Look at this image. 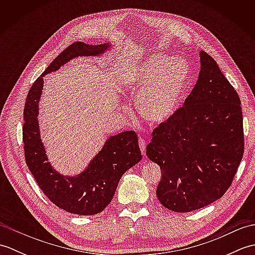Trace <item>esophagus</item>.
<instances>
[{
    "label": "esophagus",
    "instance_id": "obj_1",
    "mask_svg": "<svg viewBox=\"0 0 255 255\" xmlns=\"http://www.w3.org/2000/svg\"><path fill=\"white\" fill-rule=\"evenodd\" d=\"M138 142H139V147H140V150H141L142 154L145 155V147H147V141H145L143 138H139Z\"/></svg>",
    "mask_w": 255,
    "mask_h": 255
}]
</instances>
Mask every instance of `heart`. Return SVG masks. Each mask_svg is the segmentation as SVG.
I'll list each match as a JSON object with an SVG mask.
<instances>
[{
  "label": "heart",
  "mask_w": 255,
  "mask_h": 255,
  "mask_svg": "<svg viewBox=\"0 0 255 255\" xmlns=\"http://www.w3.org/2000/svg\"><path fill=\"white\" fill-rule=\"evenodd\" d=\"M189 78L191 67L185 59L156 53L128 71L124 83L137 97L140 116L149 123L161 124L177 110Z\"/></svg>",
  "instance_id": "heart-1"
}]
</instances>
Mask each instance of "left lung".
I'll return each mask as SVG.
<instances>
[{"instance_id":"left-lung-1","label":"left lung","mask_w":255,"mask_h":255,"mask_svg":"<svg viewBox=\"0 0 255 255\" xmlns=\"http://www.w3.org/2000/svg\"><path fill=\"white\" fill-rule=\"evenodd\" d=\"M245 152L241 101L207 52L196 85L152 131L148 158L161 167L156 196L165 208L188 213L223 197Z\"/></svg>"}]
</instances>
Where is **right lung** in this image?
Returning <instances> with one entry per match:
<instances>
[{"mask_svg":"<svg viewBox=\"0 0 255 255\" xmlns=\"http://www.w3.org/2000/svg\"><path fill=\"white\" fill-rule=\"evenodd\" d=\"M107 47L106 44L90 46L74 42L49 64L42 75L56 71L74 57L100 55ZM42 75L32 83L25 102L23 142L26 164L42 193L59 208L75 215H96L112 202L124 173L142 159L138 136L129 130L111 137L82 174L77 177L59 174L48 162L37 122Z\"/></svg>","mask_w":255,"mask_h":255,"instance_id":"add662e5","label":"right lung"}]
</instances>
